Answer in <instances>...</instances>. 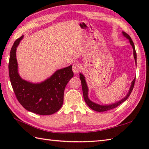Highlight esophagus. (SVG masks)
<instances>
[{"instance_id":"obj_1","label":"esophagus","mask_w":149,"mask_h":149,"mask_svg":"<svg viewBox=\"0 0 149 149\" xmlns=\"http://www.w3.org/2000/svg\"><path fill=\"white\" fill-rule=\"evenodd\" d=\"M81 69H82L81 65L79 64V63H75L73 65L72 70H73V72H74L75 74H78V73L81 70Z\"/></svg>"}]
</instances>
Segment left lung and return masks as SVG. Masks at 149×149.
<instances>
[{
    "instance_id": "obj_1",
    "label": "left lung",
    "mask_w": 149,
    "mask_h": 149,
    "mask_svg": "<svg viewBox=\"0 0 149 149\" xmlns=\"http://www.w3.org/2000/svg\"><path fill=\"white\" fill-rule=\"evenodd\" d=\"M122 34L123 36L125 37L127 40H129V43H130L132 47V49H133V56H134V58L135 60L136 64V52L134 43H133V42H132V40L131 38V37L129 36V35H128L127 33H125V32L122 31ZM79 75H80V77H79L81 81L82 89H83V97H84V99L85 100V102H86L87 105L89 106L91 109H93L94 111H98V112L106 111L115 108V107H116L117 106H118L120 104H121L122 102H123L124 101L127 100L129 96L130 95V94L131 93L132 89H133L134 83H135V79H136V77H135L133 79V81L131 82V86H130V88H129V90L127 94L126 95L125 97H123L122 99H121L119 101H117V102H114V103L110 104L101 105V104H97L95 102H93V101H91L89 99V97H88V91H89V90H88V85H87V83L86 82V79H85V77L84 76V75L83 74H81V73H80Z\"/></svg>"
}]
</instances>
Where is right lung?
Returning a JSON list of instances; mask_svg holds the SVG:
<instances>
[{
	"label": "right lung",
	"mask_w": 149,
	"mask_h": 149,
	"mask_svg": "<svg viewBox=\"0 0 149 149\" xmlns=\"http://www.w3.org/2000/svg\"><path fill=\"white\" fill-rule=\"evenodd\" d=\"M24 36L15 41L11 49L9 74L11 86L18 102L29 111L38 115H52L62 107L66 84L74 76L70 65L56 70L40 83H31L22 79L18 72L17 48Z\"/></svg>",
	"instance_id": "add662e5"
}]
</instances>
